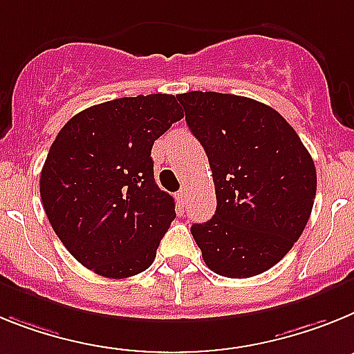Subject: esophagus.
Listing matches in <instances>:
<instances>
[{"label":"esophagus","instance_id":"1","mask_svg":"<svg viewBox=\"0 0 354 354\" xmlns=\"http://www.w3.org/2000/svg\"><path fill=\"white\" fill-rule=\"evenodd\" d=\"M176 199H178V203H180L181 207H183V205H185V199H187V192H185V189L178 190V192H176Z\"/></svg>","mask_w":354,"mask_h":354}]
</instances>
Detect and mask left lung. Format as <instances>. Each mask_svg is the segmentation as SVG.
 Wrapping results in <instances>:
<instances>
[{
	"mask_svg": "<svg viewBox=\"0 0 354 354\" xmlns=\"http://www.w3.org/2000/svg\"><path fill=\"white\" fill-rule=\"evenodd\" d=\"M176 97L214 176V217L190 228L203 260L226 278L262 274L308 223L317 190L312 156L296 130L260 101L201 91Z\"/></svg>",
	"mask_w": 354,
	"mask_h": 354,
	"instance_id": "8db88e82",
	"label": "left lung"
}]
</instances>
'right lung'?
<instances>
[{"label":"right lung","mask_w":354,"mask_h":354,"mask_svg":"<svg viewBox=\"0 0 354 354\" xmlns=\"http://www.w3.org/2000/svg\"><path fill=\"white\" fill-rule=\"evenodd\" d=\"M183 118L173 94L94 104L64 124L41 173L49 223L82 266L130 278L151 266L174 199L160 190L151 149Z\"/></svg>","instance_id":"right-lung-1"}]
</instances>
